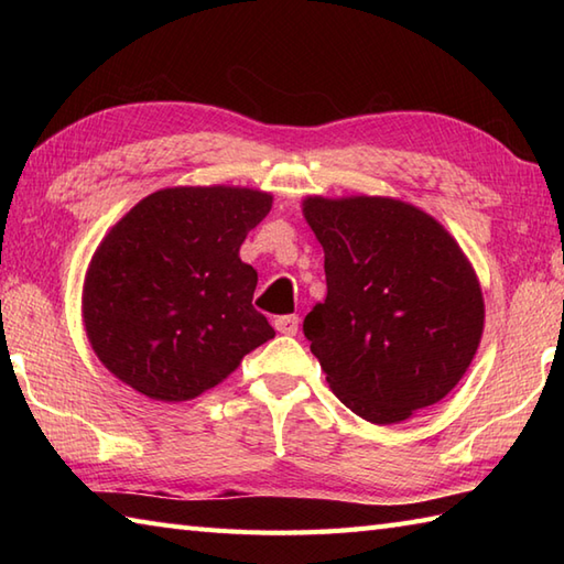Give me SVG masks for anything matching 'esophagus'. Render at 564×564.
<instances>
[{
	"label": "esophagus",
	"mask_w": 564,
	"mask_h": 564,
	"mask_svg": "<svg viewBox=\"0 0 564 564\" xmlns=\"http://www.w3.org/2000/svg\"><path fill=\"white\" fill-rule=\"evenodd\" d=\"M273 327H275V332L293 337V334H297V327H301V319H297V315H281L273 319Z\"/></svg>",
	"instance_id": "obj_1"
}]
</instances>
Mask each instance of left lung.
<instances>
[{"mask_svg": "<svg viewBox=\"0 0 564 564\" xmlns=\"http://www.w3.org/2000/svg\"><path fill=\"white\" fill-rule=\"evenodd\" d=\"M327 297L303 334L332 392L366 422L398 424L458 386L480 346L485 303L458 242L410 203L307 198Z\"/></svg>", "mask_w": 564, "mask_h": 564, "instance_id": "obj_1", "label": "left lung"}]
</instances>
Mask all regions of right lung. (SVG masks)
Here are the masks:
<instances>
[{
	"instance_id": "right-lung-1",
	"label": "right lung",
	"mask_w": 564,
	"mask_h": 564,
	"mask_svg": "<svg viewBox=\"0 0 564 564\" xmlns=\"http://www.w3.org/2000/svg\"><path fill=\"white\" fill-rule=\"evenodd\" d=\"M271 210L254 188L178 186L142 198L104 237L84 281L91 349L158 402L218 386L273 327L251 305L257 271L239 259Z\"/></svg>"
}]
</instances>
